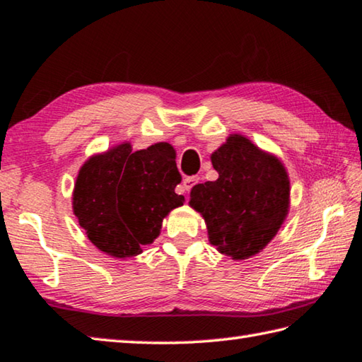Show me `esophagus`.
Masks as SVG:
<instances>
[{
	"mask_svg": "<svg viewBox=\"0 0 362 362\" xmlns=\"http://www.w3.org/2000/svg\"><path fill=\"white\" fill-rule=\"evenodd\" d=\"M198 182H199V177H198V175L187 177V179H183V188H185V192L188 193L189 189H192Z\"/></svg>",
	"mask_w": 362,
	"mask_h": 362,
	"instance_id": "1",
	"label": "esophagus"
}]
</instances>
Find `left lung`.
<instances>
[{"label": "left lung", "mask_w": 362, "mask_h": 362, "mask_svg": "<svg viewBox=\"0 0 362 362\" xmlns=\"http://www.w3.org/2000/svg\"><path fill=\"white\" fill-rule=\"evenodd\" d=\"M211 159L218 179L194 185L189 206L203 214L212 246L247 259L273 240L287 216L286 169L243 136L228 137Z\"/></svg>", "instance_id": "obj_1"}]
</instances>
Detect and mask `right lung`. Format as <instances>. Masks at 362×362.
<instances>
[{
	"label": "right lung",
	"mask_w": 362,
	"mask_h": 362,
	"mask_svg": "<svg viewBox=\"0 0 362 362\" xmlns=\"http://www.w3.org/2000/svg\"><path fill=\"white\" fill-rule=\"evenodd\" d=\"M180 182L169 144L139 151L121 144L79 170L73 211L95 247L124 259L155 241L163 218L183 204V196L175 193Z\"/></svg>",
	"instance_id": "1"
}]
</instances>
